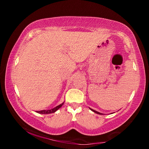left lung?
Returning a JSON list of instances; mask_svg holds the SVG:
<instances>
[{
  "instance_id": "8db88e82",
  "label": "left lung",
  "mask_w": 149,
  "mask_h": 149,
  "mask_svg": "<svg viewBox=\"0 0 149 149\" xmlns=\"http://www.w3.org/2000/svg\"><path fill=\"white\" fill-rule=\"evenodd\" d=\"M91 110L92 111H93V112H95V113H97V114H101V113H100V112H97V111H95V110H93V109H91V108H90Z\"/></svg>"
}]
</instances>
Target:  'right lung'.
<instances>
[{
    "label": "right lung",
    "mask_w": 149,
    "mask_h": 149,
    "mask_svg": "<svg viewBox=\"0 0 149 149\" xmlns=\"http://www.w3.org/2000/svg\"><path fill=\"white\" fill-rule=\"evenodd\" d=\"M64 104V102L62 103L61 104H60L58 106H57L56 107H55L54 108H52V109H50V110H40V111H37V112L40 113V114H51V113H54L56 112L57 110H58L59 108L62 107V106Z\"/></svg>",
    "instance_id": "obj_1"
}]
</instances>
